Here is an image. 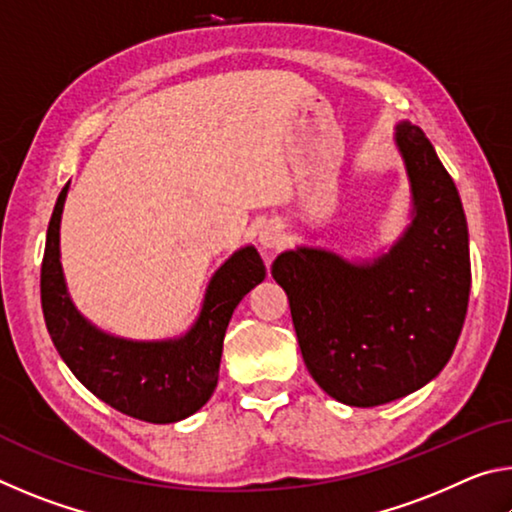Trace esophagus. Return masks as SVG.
Segmentation results:
<instances>
[{
    "mask_svg": "<svg viewBox=\"0 0 512 512\" xmlns=\"http://www.w3.org/2000/svg\"><path fill=\"white\" fill-rule=\"evenodd\" d=\"M259 244H262L268 250L280 248L284 244V235H282L280 225H275V223L264 225V228L259 230Z\"/></svg>",
    "mask_w": 512,
    "mask_h": 512,
    "instance_id": "esophagus-1",
    "label": "esophagus"
}]
</instances>
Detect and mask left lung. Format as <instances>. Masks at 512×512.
Returning a JSON list of instances; mask_svg holds the SVG:
<instances>
[{
    "label": "left lung",
    "instance_id": "left-lung-1",
    "mask_svg": "<svg viewBox=\"0 0 512 512\" xmlns=\"http://www.w3.org/2000/svg\"><path fill=\"white\" fill-rule=\"evenodd\" d=\"M411 223L391 250L350 262L298 246L273 262L309 375L350 406L418 391L447 366L470 300V237L461 196L418 126L397 124Z\"/></svg>",
    "mask_w": 512,
    "mask_h": 512
}]
</instances>
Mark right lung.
<instances>
[{"label":"right lung","instance_id":"1","mask_svg":"<svg viewBox=\"0 0 512 512\" xmlns=\"http://www.w3.org/2000/svg\"><path fill=\"white\" fill-rule=\"evenodd\" d=\"M69 183L47 228L40 271L42 314L51 341L74 377L112 409L131 418L169 424L185 420L210 400L223 352V336L241 298L266 277L253 246L237 250L207 284L196 323L167 341H131L106 334L74 307L60 266V216Z\"/></svg>","mask_w":512,"mask_h":512}]
</instances>
